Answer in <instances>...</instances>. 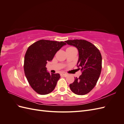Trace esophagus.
<instances>
[{"label": "esophagus", "mask_w": 124, "mask_h": 124, "mask_svg": "<svg viewBox=\"0 0 124 124\" xmlns=\"http://www.w3.org/2000/svg\"><path fill=\"white\" fill-rule=\"evenodd\" d=\"M67 76H68V74H67V73H63V72L61 73V76H63V77H66Z\"/></svg>", "instance_id": "esophagus-1"}]
</instances>
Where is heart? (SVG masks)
<instances>
[{
	"label": "heart",
	"instance_id": "b5f03b06",
	"mask_svg": "<svg viewBox=\"0 0 124 124\" xmlns=\"http://www.w3.org/2000/svg\"><path fill=\"white\" fill-rule=\"evenodd\" d=\"M74 47H72V46H71V47H69L68 48H74Z\"/></svg>",
	"mask_w": 124,
	"mask_h": 124
}]
</instances>
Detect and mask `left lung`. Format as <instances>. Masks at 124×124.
I'll list each match as a JSON object with an SVG mask.
<instances>
[{
	"label": "left lung",
	"mask_w": 124,
	"mask_h": 124,
	"mask_svg": "<svg viewBox=\"0 0 124 124\" xmlns=\"http://www.w3.org/2000/svg\"><path fill=\"white\" fill-rule=\"evenodd\" d=\"M65 42L76 46L78 51V67L82 74L74 78V81L69 85L73 93L84 95L91 92L96 85L102 69V56L99 50L88 41L82 39L69 40Z\"/></svg>",
	"instance_id": "obj_1"
}]
</instances>
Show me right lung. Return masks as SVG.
Masks as SVG:
<instances>
[{
    "label": "right lung",
    "mask_w": 124,
    "mask_h": 124,
    "mask_svg": "<svg viewBox=\"0 0 124 124\" xmlns=\"http://www.w3.org/2000/svg\"><path fill=\"white\" fill-rule=\"evenodd\" d=\"M66 44L43 39L28 47L24 58V72L29 85L39 94L46 95L54 89L61 76L59 73L47 72L46 66Z\"/></svg>",
    "instance_id": "1"
}]
</instances>
